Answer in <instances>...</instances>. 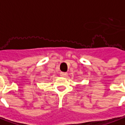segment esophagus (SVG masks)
<instances>
[{"label":"esophagus","mask_w":125,"mask_h":125,"mask_svg":"<svg viewBox=\"0 0 125 125\" xmlns=\"http://www.w3.org/2000/svg\"><path fill=\"white\" fill-rule=\"evenodd\" d=\"M66 75H67V73H60V76H61V77H66Z\"/></svg>","instance_id":"obj_1"}]
</instances>
